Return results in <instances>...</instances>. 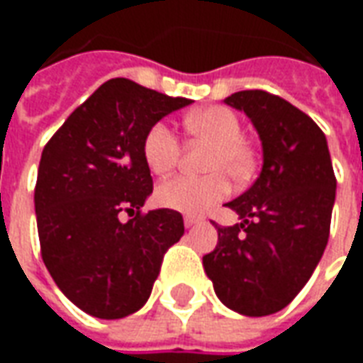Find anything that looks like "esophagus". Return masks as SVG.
<instances>
[{
    "instance_id": "34e87169",
    "label": "esophagus",
    "mask_w": 363,
    "mask_h": 363,
    "mask_svg": "<svg viewBox=\"0 0 363 363\" xmlns=\"http://www.w3.org/2000/svg\"><path fill=\"white\" fill-rule=\"evenodd\" d=\"M196 223H200L198 218H192V216H186V218H184V225H186V228H194Z\"/></svg>"
}]
</instances>
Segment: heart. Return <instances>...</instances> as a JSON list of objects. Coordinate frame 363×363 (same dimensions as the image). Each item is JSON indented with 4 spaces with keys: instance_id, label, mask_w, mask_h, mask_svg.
Segmentation results:
<instances>
[{
    "instance_id": "obj_1",
    "label": "heart",
    "mask_w": 363,
    "mask_h": 363,
    "mask_svg": "<svg viewBox=\"0 0 363 363\" xmlns=\"http://www.w3.org/2000/svg\"><path fill=\"white\" fill-rule=\"evenodd\" d=\"M190 138L212 143L206 161V177H173L159 184L155 198L163 208L196 216L229 194L228 174L235 182L251 179L255 153L243 140V126L233 111L225 106H208L190 112L184 118ZM181 143L171 128L157 122L143 138V159L153 174H165L179 163Z\"/></svg>"
}]
</instances>
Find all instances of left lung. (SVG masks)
I'll return each instance as SVG.
<instances>
[{"mask_svg": "<svg viewBox=\"0 0 363 363\" xmlns=\"http://www.w3.org/2000/svg\"><path fill=\"white\" fill-rule=\"evenodd\" d=\"M225 104L251 118L262 171L228 202L241 223L218 229L204 270L216 296L247 317L280 311L301 291L328 243L336 179L327 138L305 112L267 91H239Z\"/></svg>", "mask_w": 363, "mask_h": 363, "instance_id": "1", "label": "left lung"}]
</instances>
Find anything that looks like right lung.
<instances>
[{
  "label": "right lung",
  "mask_w": 363,
  "mask_h": 363,
  "mask_svg": "<svg viewBox=\"0 0 363 363\" xmlns=\"http://www.w3.org/2000/svg\"><path fill=\"white\" fill-rule=\"evenodd\" d=\"M190 103L116 77L44 147L35 189L43 260L62 294L93 317L122 319L142 309L163 255L184 233L174 210L142 213L153 192L143 138ZM122 213L130 220H120Z\"/></svg>",
  "instance_id": "add662e5"
}]
</instances>
